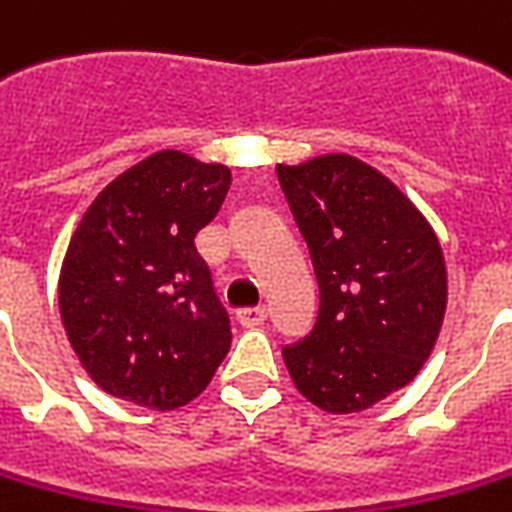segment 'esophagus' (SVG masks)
<instances>
[{
    "mask_svg": "<svg viewBox=\"0 0 512 512\" xmlns=\"http://www.w3.org/2000/svg\"><path fill=\"white\" fill-rule=\"evenodd\" d=\"M235 319H238L241 328H257V325L266 322V308L263 305H257V308H241Z\"/></svg>",
    "mask_w": 512,
    "mask_h": 512,
    "instance_id": "obj_1",
    "label": "esophagus"
}]
</instances>
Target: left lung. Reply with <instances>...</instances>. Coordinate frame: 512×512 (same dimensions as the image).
<instances>
[{"label":"left lung","instance_id":"1","mask_svg":"<svg viewBox=\"0 0 512 512\" xmlns=\"http://www.w3.org/2000/svg\"><path fill=\"white\" fill-rule=\"evenodd\" d=\"M285 201L308 243L319 314L285 344L302 395L350 415L406 387L429 358L446 314L437 235L387 176L347 154L277 165Z\"/></svg>","mask_w":512,"mask_h":512}]
</instances>
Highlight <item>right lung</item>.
<instances>
[{
	"instance_id": "add662e5",
	"label": "right lung",
	"mask_w": 512,
	"mask_h": 512,
	"mask_svg": "<svg viewBox=\"0 0 512 512\" xmlns=\"http://www.w3.org/2000/svg\"><path fill=\"white\" fill-rule=\"evenodd\" d=\"M229 168L159 151L92 201L61 269L66 336L114 398L176 409L210 384L232 328L193 238L227 196Z\"/></svg>"
}]
</instances>
